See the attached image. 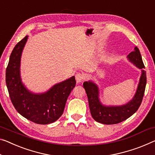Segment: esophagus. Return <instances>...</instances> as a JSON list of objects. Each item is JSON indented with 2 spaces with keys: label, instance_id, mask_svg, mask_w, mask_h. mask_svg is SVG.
<instances>
[{
  "label": "esophagus",
  "instance_id": "34e87169",
  "mask_svg": "<svg viewBox=\"0 0 155 155\" xmlns=\"http://www.w3.org/2000/svg\"><path fill=\"white\" fill-rule=\"evenodd\" d=\"M84 79V76L83 74L80 73H78L77 74L75 75V80L77 83H80L82 82V81Z\"/></svg>",
  "mask_w": 155,
  "mask_h": 155
}]
</instances>
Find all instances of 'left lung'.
Segmentation results:
<instances>
[{
	"instance_id": "8db88e82",
	"label": "left lung",
	"mask_w": 155,
	"mask_h": 155,
	"mask_svg": "<svg viewBox=\"0 0 155 155\" xmlns=\"http://www.w3.org/2000/svg\"><path fill=\"white\" fill-rule=\"evenodd\" d=\"M127 59L136 67L141 70V75L137 91L132 99L122 105H105L99 97V88L91 80L83 84L87 93L90 111L93 118L97 122L104 125L117 124L132 116L141 105L146 85V72L139 48L134 47V51L127 55Z\"/></svg>"
}]
</instances>
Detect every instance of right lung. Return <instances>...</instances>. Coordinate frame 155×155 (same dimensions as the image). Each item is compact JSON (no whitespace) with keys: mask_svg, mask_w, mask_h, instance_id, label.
<instances>
[{"mask_svg":"<svg viewBox=\"0 0 155 155\" xmlns=\"http://www.w3.org/2000/svg\"><path fill=\"white\" fill-rule=\"evenodd\" d=\"M25 36L14 48L6 68V85L16 110L37 124L54 123L62 115L69 94L75 87V76L53 85L47 91L35 94L27 89L21 77V58L27 42Z\"/></svg>","mask_w":155,"mask_h":155,"instance_id":"right-lung-1","label":"right lung"}]
</instances>
